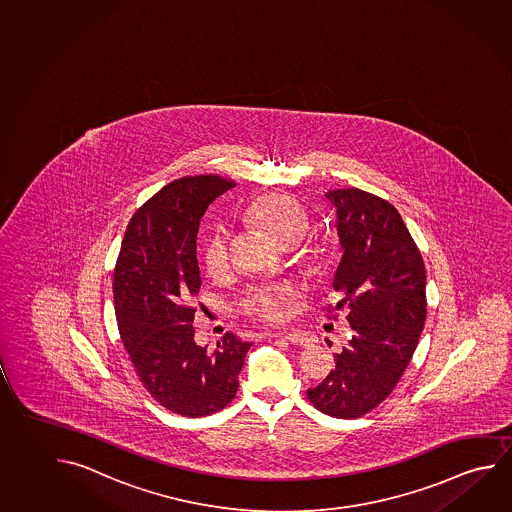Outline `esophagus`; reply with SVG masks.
<instances>
[{
  "label": "esophagus",
  "mask_w": 512,
  "mask_h": 512,
  "mask_svg": "<svg viewBox=\"0 0 512 512\" xmlns=\"http://www.w3.org/2000/svg\"><path fill=\"white\" fill-rule=\"evenodd\" d=\"M270 337H281L286 338L290 344H294V346L306 347L312 344V338L310 335H306L303 331L299 330H276L269 331Z\"/></svg>",
  "instance_id": "esophagus-1"
}]
</instances>
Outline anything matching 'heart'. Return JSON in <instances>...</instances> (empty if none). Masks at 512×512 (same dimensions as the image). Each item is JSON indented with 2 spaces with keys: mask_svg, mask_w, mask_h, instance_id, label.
I'll return each mask as SVG.
<instances>
[{
  "mask_svg": "<svg viewBox=\"0 0 512 512\" xmlns=\"http://www.w3.org/2000/svg\"><path fill=\"white\" fill-rule=\"evenodd\" d=\"M247 215L285 245L301 240L308 227L310 215L299 200L285 193H267L252 200ZM229 231L224 224L209 229L202 245V263L209 276H222L229 267ZM295 295L292 283L276 285H249L236 297L234 306L238 312L261 321H281L288 313V304Z\"/></svg>",
  "mask_w": 512,
  "mask_h": 512,
  "instance_id": "obj_1",
  "label": "heart"
}]
</instances>
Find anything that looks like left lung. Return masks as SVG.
<instances>
[{"label":"left lung","instance_id":"obj_1","mask_svg":"<svg viewBox=\"0 0 512 512\" xmlns=\"http://www.w3.org/2000/svg\"><path fill=\"white\" fill-rule=\"evenodd\" d=\"M344 256L333 288L335 313L347 306L351 340L324 382L306 390L322 414L356 419L398 385L426 321L423 256L389 200L358 188L330 190Z\"/></svg>","mask_w":512,"mask_h":512}]
</instances>
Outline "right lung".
<instances>
[{"instance_id": "1", "label": "right lung", "mask_w": 512, "mask_h": 512, "mask_svg": "<svg viewBox=\"0 0 512 512\" xmlns=\"http://www.w3.org/2000/svg\"><path fill=\"white\" fill-rule=\"evenodd\" d=\"M220 175L181 177L136 209L113 278L114 312L139 382L161 407L204 417L227 407L252 346L226 333L209 353L193 340L197 233L209 204L233 188Z\"/></svg>"}]
</instances>
